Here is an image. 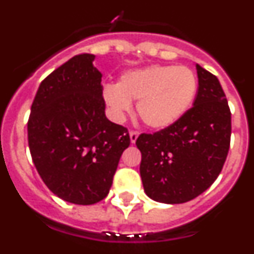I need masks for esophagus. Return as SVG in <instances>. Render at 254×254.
<instances>
[{
  "label": "esophagus",
  "mask_w": 254,
  "mask_h": 254,
  "mask_svg": "<svg viewBox=\"0 0 254 254\" xmlns=\"http://www.w3.org/2000/svg\"><path fill=\"white\" fill-rule=\"evenodd\" d=\"M138 132L137 131H131L129 132V140H131V143H134L136 142V140H137L138 137Z\"/></svg>",
  "instance_id": "1"
}]
</instances>
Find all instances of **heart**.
Masks as SVG:
<instances>
[{"label": "heart", "instance_id": "obj_1", "mask_svg": "<svg viewBox=\"0 0 254 254\" xmlns=\"http://www.w3.org/2000/svg\"><path fill=\"white\" fill-rule=\"evenodd\" d=\"M198 81L185 66H150L127 71L117 85L103 87V99L116 118L129 113L137 102V113L147 127L168 128L178 122L193 104Z\"/></svg>", "mask_w": 254, "mask_h": 254}]
</instances>
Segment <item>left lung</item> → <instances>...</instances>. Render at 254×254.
Listing matches in <instances>:
<instances>
[{
    "label": "left lung",
    "mask_w": 254,
    "mask_h": 254,
    "mask_svg": "<svg viewBox=\"0 0 254 254\" xmlns=\"http://www.w3.org/2000/svg\"><path fill=\"white\" fill-rule=\"evenodd\" d=\"M193 107L173 126L136 140L143 190L156 202L185 203L205 192L228 156L232 113L215 75L196 64Z\"/></svg>",
    "instance_id": "obj_1"
}]
</instances>
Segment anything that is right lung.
I'll return each mask as SVG.
<instances>
[{"label": "right lung", "mask_w": 254, "mask_h": 254, "mask_svg": "<svg viewBox=\"0 0 254 254\" xmlns=\"http://www.w3.org/2000/svg\"><path fill=\"white\" fill-rule=\"evenodd\" d=\"M95 56L77 55L44 78L28 121L31 159L47 187L75 205L107 197L121 155L129 146L123 126L105 117Z\"/></svg>", "instance_id": "right-lung-1"}]
</instances>
